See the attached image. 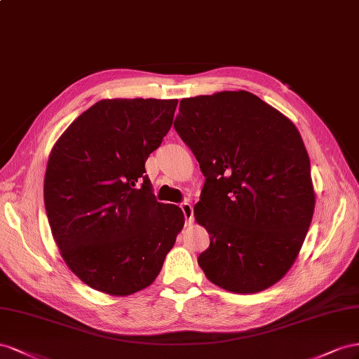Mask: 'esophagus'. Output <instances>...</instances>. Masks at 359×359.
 Wrapping results in <instances>:
<instances>
[{
    "label": "esophagus",
    "instance_id": "obj_1",
    "mask_svg": "<svg viewBox=\"0 0 359 359\" xmlns=\"http://www.w3.org/2000/svg\"><path fill=\"white\" fill-rule=\"evenodd\" d=\"M180 209L183 212V217H185V221L187 222H191L192 221V217H194V209H192V204L188 203V201H183L180 204Z\"/></svg>",
    "mask_w": 359,
    "mask_h": 359
}]
</instances>
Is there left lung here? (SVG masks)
Segmentation results:
<instances>
[{
    "mask_svg": "<svg viewBox=\"0 0 359 359\" xmlns=\"http://www.w3.org/2000/svg\"><path fill=\"white\" fill-rule=\"evenodd\" d=\"M174 129L206 177L194 208L210 234L204 275L234 293L271 287L298 257L314 212L298 129L245 90L182 99Z\"/></svg>",
    "mask_w": 359,
    "mask_h": 359,
    "instance_id": "left-lung-1",
    "label": "left lung"
}]
</instances>
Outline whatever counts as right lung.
I'll return each instance as SVG.
<instances>
[{"mask_svg":"<svg viewBox=\"0 0 359 359\" xmlns=\"http://www.w3.org/2000/svg\"><path fill=\"white\" fill-rule=\"evenodd\" d=\"M177 99H104L50 151L45 209L66 264L91 289L128 296L150 285L183 229L156 201L144 163L172 125Z\"/></svg>","mask_w":359,"mask_h":359,"instance_id":"add662e5","label":"right lung"}]
</instances>
